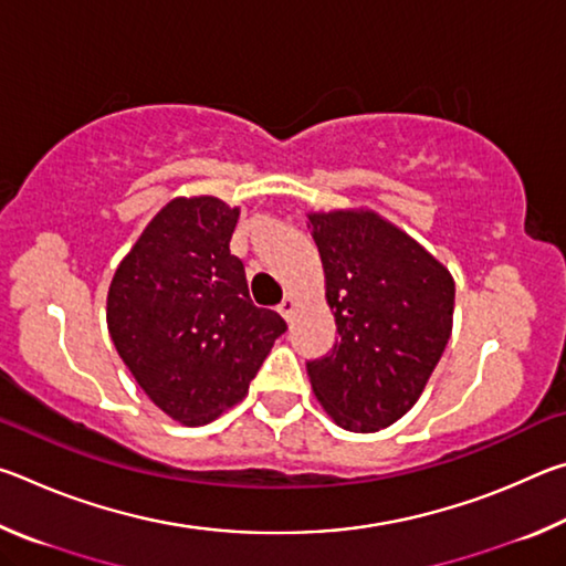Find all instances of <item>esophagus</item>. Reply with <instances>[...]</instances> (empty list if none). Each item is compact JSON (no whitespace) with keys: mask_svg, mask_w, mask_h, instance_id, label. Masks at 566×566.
Returning a JSON list of instances; mask_svg holds the SVG:
<instances>
[{"mask_svg":"<svg viewBox=\"0 0 566 566\" xmlns=\"http://www.w3.org/2000/svg\"><path fill=\"white\" fill-rule=\"evenodd\" d=\"M294 310H296L294 296H284L282 304H280V314H282V317H284L286 322H292V317H294Z\"/></svg>","mask_w":566,"mask_h":566,"instance_id":"esophagus-1","label":"esophagus"}]
</instances>
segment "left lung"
Returning a JSON list of instances; mask_svg holds the SVG:
<instances>
[{
	"mask_svg": "<svg viewBox=\"0 0 566 566\" xmlns=\"http://www.w3.org/2000/svg\"><path fill=\"white\" fill-rule=\"evenodd\" d=\"M339 339L306 361L314 397L349 432H379L415 407L452 334L454 280L371 209L310 214Z\"/></svg>",
	"mask_w": 566,
	"mask_h": 566,
	"instance_id": "left-lung-1",
	"label": "left lung"
}]
</instances>
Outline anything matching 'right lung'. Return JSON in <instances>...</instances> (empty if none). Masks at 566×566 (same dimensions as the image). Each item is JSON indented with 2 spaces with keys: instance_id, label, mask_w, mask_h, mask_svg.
<instances>
[{
  "instance_id": "add662e5",
  "label": "right lung",
  "mask_w": 566,
  "mask_h": 566,
  "mask_svg": "<svg viewBox=\"0 0 566 566\" xmlns=\"http://www.w3.org/2000/svg\"><path fill=\"white\" fill-rule=\"evenodd\" d=\"M239 209L177 197L119 262L107 327L147 397L187 427L217 419L247 395L286 322L249 300L244 264L229 252Z\"/></svg>"
}]
</instances>
